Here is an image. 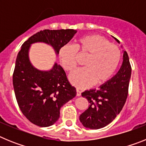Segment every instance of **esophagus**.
<instances>
[{
	"label": "esophagus",
	"instance_id": "obj_1",
	"mask_svg": "<svg viewBox=\"0 0 146 146\" xmlns=\"http://www.w3.org/2000/svg\"><path fill=\"white\" fill-rule=\"evenodd\" d=\"M77 96H81V91H80L79 89H77Z\"/></svg>",
	"mask_w": 146,
	"mask_h": 146
}]
</instances>
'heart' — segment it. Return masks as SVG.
<instances>
[{
	"label": "heart",
	"mask_w": 146,
	"mask_h": 146,
	"mask_svg": "<svg viewBox=\"0 0 146 146\" xmlns=\"http://www.w3.org/2000/svg\"><path fill=\"white\" fill-rule=\"evenodd\" d=\"M76 52L88 55L84 62L85 68L69 74L72 84L86 88L108 82L116 72L121 59V52L116 45L99 35H86L80 37L72 46L65 45L59 50V60L66 71L76 68Z\"/></svg>",
	"instance_id": "1"
}]
</instances>
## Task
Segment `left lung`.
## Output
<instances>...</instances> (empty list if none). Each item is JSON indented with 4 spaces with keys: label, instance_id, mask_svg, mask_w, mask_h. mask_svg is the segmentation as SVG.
Returning <instances> with one entry per match:
<instances>
[{
    "label": "left lung",
    "instance_id": "1",
    "mask_svg": "<svg viewBox=\"0 0 146 146\" xmlns=\"http://www.w3.org/2000/svg\"><path fill=\"white\" fill-rule=\"evenodd\" d=\"M113 38L120 44L116 38ZM131 74L128 54L123 50V62L116 74L101 85L98 90L90 89L82 93V96L86 98L89 103L88 108L80 115V121L83 126L91 129H99L115 118L128 96Z\"/></svg>",
    "mask_w": 146,
    "mask_h": 146
}]
</instances>
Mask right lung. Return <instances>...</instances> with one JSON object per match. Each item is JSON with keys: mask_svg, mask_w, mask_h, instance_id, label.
Returning a JSON list of instances; mask_svg holds the SVG:
<instances>
[{"mask_svg": "<svg viewBox=\"0 0 146 146\" xmlns=\"http://www.w3.org/2000/svg\"><path fill=\"white\" fill-rule=\"evenodd\" d=\"M74 29L44 30L30 37L22 45L17 56L13 74L15 96L23 114L33 124L52 126L60 117V109L76 96V88L67 79L66 72L55 62L49 70H41L31 64V44L44 43L52 47L56 55L74 37Z\"/></svg>", "mask_w": 146, "mask_h": 146, "instance_id": "right-lung-1", "label": "right lung"}]
</instances>
